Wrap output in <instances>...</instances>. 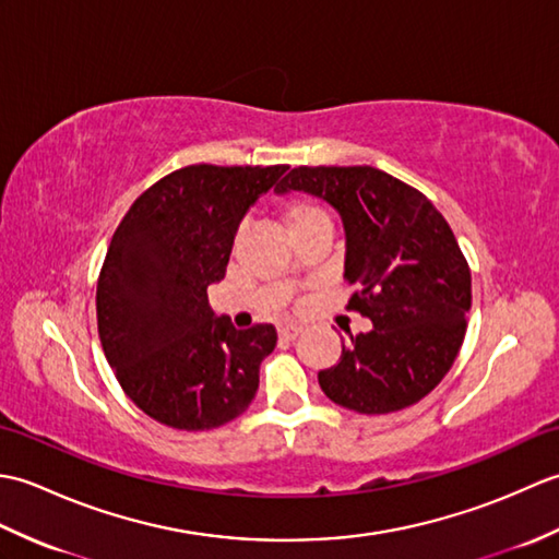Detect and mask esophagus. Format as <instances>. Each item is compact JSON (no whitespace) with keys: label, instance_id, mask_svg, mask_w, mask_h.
Instances as JSON below:
<instances>
[{"label":"esophagus","instance_id":"34e87169","mask_svg":"<svg viewBox=\"0 0 559 559\" xmlns=\"http://www.w3.org/2000/svg\"><path fill=\"white\" fill-rule=\"evenodd\" d=\"M300 334H302V326H300V324H283V326L278 329V336H281V338H288V341L298 338Z\"/></svg>","mask_w":559,"mask_h":559}]
</instances>
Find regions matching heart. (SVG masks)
Masks as SVG:
<instances>
[{
	"mask_svg": "<svg viewBox=\"0 0 559 559\" xmlns=\"http://www.w3.org/2000/svg\"><path fill=\"white\" fill-rule=\"evenodd\" d=\"M283 221H286V225H288V230L293 233V230H298V228H302V225H307V223H312V221H317V218H326L324 216V211L319 209L317 204H312L310 199H305V197H295V199H290L286 206H283Z\"/></svg>",
	"mask_w": 559,
	"mask_h": 559,
	"instance_id": "heart-1",
	"label": "heart"
}]
</instances>
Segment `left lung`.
I'll return each mask as SVG.
<instances>
[{"label":"left lung","mask_w":559,"mask_h":559,"mask_svg":"<svg viewBox=\"0 0 559 559\" xmlns=\"http://www.w3.org/2000/svg\"><path fill=\"white\" fill-rule=\"evenodd\" d=\"M276 192L314 194L338 211L343 278L355 286L348 310L372 319V331L350 336L341 360L319 372V386L367 415L418 403L454 365L471 310V271L442 213L370 165H300Z\"/></svg>","instance_id":"left-lung-1"}]
</instances>
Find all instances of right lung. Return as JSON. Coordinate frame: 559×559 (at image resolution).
Returning <instances> with one entry per match:
<instances>
[{
  "label": "right lung",
  "mask_w": 559,
  "mask_h": 559,
  "mask_svg": "<svg viewBox=\"0 0 559 559\" xmlns=\"http://www.w3.org/2000/svg\"><path fill=\"white\" fill-rule=\"evenodd\" d=\"M288 165H187L141 194L105 254L98 334L124 394L175 430H213L245 413L276 329L237 331L206 288L225 276L235 233Z\"/></svg>",
  "instance_id": "right-lung-1"
}]
</instances>
